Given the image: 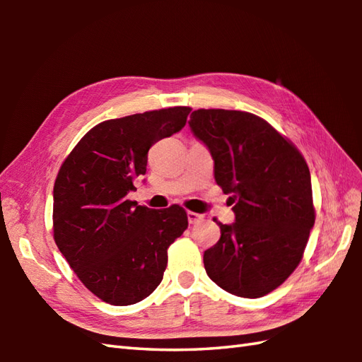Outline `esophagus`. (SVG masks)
Returning a JSON list of instances; mask_svg holds the SVG:
<instances>
[{"instance_id":"esophagus-1","label":"esophagus","mask_w":362,"mask_h":362,"mask_svg":"<svg viewBox=\"0 0 362 362\" xmlns=\"http://www.w3.org/2000/svg\"><path fill=\"white\" fill-rule=\"evenodd\" d=\"M187 216H188V222H189V224H197V222H201V221L204 219V214L194 213V211H188Z\"/></svg>"}]
</instances>
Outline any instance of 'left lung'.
<instances>
[{"mask_svg":"<svg viewBox=\"0 0 362 362\" xmlns=\"http://www.w3.org/2000/svg\"><path fill=\"white\" fill-rule=\"evenodd\" d=\"M191 132L209 148L214 180L232 194L235 222L205 250L206 275L230 294L258 298L302 259L314 226L310 169L302 153L257 115L199 109Z\"/></svg>","mask_w":362,"mask_h":362,"instance_id":"1","label":"left lung"}]
</instances>
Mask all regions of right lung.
<instances>
[{
	"label": "right lung",
	"instance_id": "add662e5",
	"mask_svg": "<svg viewBox=\"0 0 362 362\" xmlns=\"http://www.w3.org/2000/svg\"><path fill=\"white\" fill-rule=\"evenodd\" d=\"M189 107L107 119L76 144L54 183V241L96 297L126 306L163 280L168 247L188 227L179 205L151 210L127 201L153 143L183 129Z\"/></svg>",
	"mask_w": 362,
	"mask_h": 362
}]
</instances>
